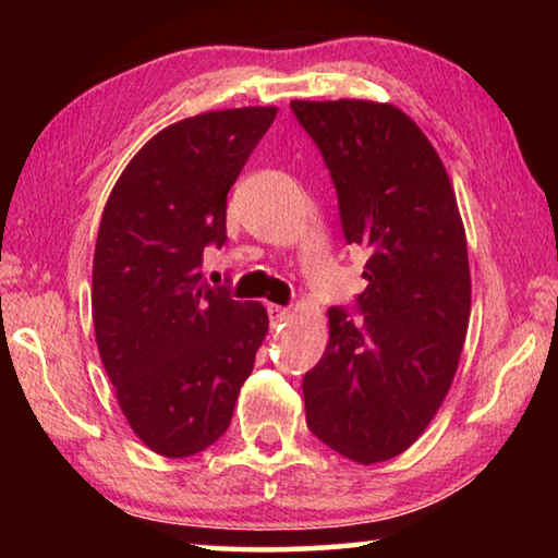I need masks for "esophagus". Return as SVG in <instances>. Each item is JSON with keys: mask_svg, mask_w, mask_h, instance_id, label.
Listing matches in <instances>:
<instances>
[{"mask_svg": "<svg viewBox=\"0 0 558 558\" xmlns=\"http://www.w3.org/2000/svg\"><path fill=\"white\" fill-rule=\"evenodd\" d=\"M268 315H270V325L276 327L280 323H286V319H290V310L280 305H268Z\"/></svg>", "mask_w": 558, "mask_h": 558, "instance_id": "esophagus-1", "label": "esophagus"}]
</instances>
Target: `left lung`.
Wrapping results in <instances>:
<instances>
[{"instance_id": "left-lung-1", "label": "left lung", "mask_w": 558, "mask_h": 558, "mask_svg": "<svg viewBox=\"0 0 558 558\" xmlns=\"http://www.w3.org/2000/svg\"><path fill=\"white\" fill-rule=\"evenodd\" d=\"M335 179L347 243L369 253L364 319L327 310L329 342L302 379L307 426L374 465L409 450L456 379L470 323L465 226L423 130L391 102L292 100Z\"/></svg>"}]
</instances>
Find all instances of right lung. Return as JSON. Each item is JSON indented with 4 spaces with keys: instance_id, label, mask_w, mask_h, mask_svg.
I'll return each instance as SVG.
<instances>
[{
    "instance_id": "1",
    "label": "right lung",
    "mask_w": 558,
    "mask_h": 558,
    "mask_svg": "<svg viewBox=\"0 0 558 558\" xmlns=\"http://www.w3.org/2000/svg\"><path fill=\"white\" fill-rule=\"evenodd\" d=\"M276 106L211 110L159 130L122 169L93 256V327L135 436L165 458L196 456L229 428L268 335L260 302L204 282L226 241V194Z\"/></svg>"
}]
</instances>
